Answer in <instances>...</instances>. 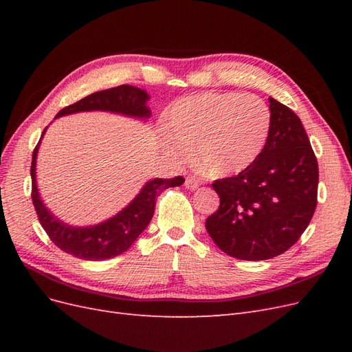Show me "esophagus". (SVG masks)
I'll return each instance as SVG.
<instances>
[{"mask_svg":"<svg viewBox=\"0 0 352 352\" xmlns=\"http://www.w3.org/2000/svg\"><path fill=\"white\" fill-rule=\"evenodd\" d=\"M199 186V182L197 179H194V177H186V180H185V188L186 189H190V190H194V189H197Z\"/></svg>","mask_w":352,"mask_h":352,"instance_id":"1","label":"esophagus"}]
</instances>
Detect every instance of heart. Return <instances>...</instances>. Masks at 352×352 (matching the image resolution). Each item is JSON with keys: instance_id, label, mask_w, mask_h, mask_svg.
<instances>
[{"instance_id": "heart-1", "label": "heart", "mask_w": 352, "mask_h": 352, "mask_svg": "<svg viewBox=\"0 0 352 352\" xmlns=\"http://www.w3.org/2000/svg\"><path fill=\"white\" fill-rule=\"evenodd\" d=\"M166 127L170 155L182 160L194 148L195 162L207 175L228 177L257 162L269 140L272 111L255 95L206 92L175 102Z\"/></svg>"}]
</instances>
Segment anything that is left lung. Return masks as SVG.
Listing matches in <instances>:
<instances>
[{"label":"left lung","instance_id":"1","mask_svg":"<svg viewBox=\"0 0 352 352\" xmlns=\"http://www.w3.org/2000/svg\"><path fill=\"white\" fill-rule=\"evenodd\" d=\"M269 102L272 129L263 153L245 172L212 184L220 206L206 220L217 247L239 260H269L289 250L317 206V158L300 117L274 98Z\"/></svg>","mask_w":352,"mask_h":352}]
</instances>
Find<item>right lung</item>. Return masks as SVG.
<instances>
[{"instance_id":"1","label":"right lung","mask_w":352,"mask_h":352,"mask_svg":"<svg viewBox=\"0 0 352 352\" xmlns=\"http://www.w3.org/2000/svg\"><path fill=\"white\" fill-rule=\"evenodd\" d=\"M148 100H150V95L144 89L132 87V85H120L111 89L94 92L80 101L67 105L57 113L56 119L73 113L95 110L129 116L135 119H148L151 116V110L146 107ZM45 131L47 127L42 132V136ZM39 144L41 141L34 150L30 166L32 201H34L38 219L50 239L61 251L82 260H109L129 250L151 221L155 210V198L160 192L167 188L180 186L185 182L182 176L173 179H153L144 185L141 192L131 201V204L117 212L114 217L88 228L69 226L52 214L39 197L36 185V155Z\"/></svg>"}]
</instances>
